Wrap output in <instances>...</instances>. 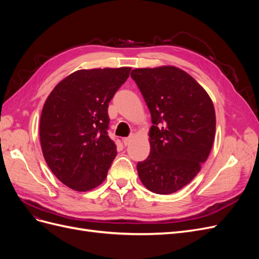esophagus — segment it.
<instances>
[{
  "mask_svg": "<svg viewBox=\"0 0 259 259\" xmlns=\"http://www.w3.org/2000/svg\"><path fill=\"white\" fill-rule=\"evenodd\" d=\"M132 139H133V137H126V138H124V139H123L124 145H125V146H128V145L131 144V142H132Z\"/></svg>",
  "mask_w": 259,
  "mask_h": 259,
  "instance_id": "1",
  "label": "esophagus"
}]
</instances>
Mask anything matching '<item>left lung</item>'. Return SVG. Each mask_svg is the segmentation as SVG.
<instances>
[{"label":"left lung","mask_w":259,"mask_h":259,"mask_svg":"<svg viewBox=\"0 0 259 259\" xmlns=\"http://www.w3.org/2000/svg\"><path fill=\"white\" fill-rule=\"evenodd\" d=\"M151 114L150 153L138 162V176L154 193L169 194L197 176L213 147L216 115L206 91L174 66L131 72Z\"/></svg>","instance_id":"8db88e82"}]
</instances>
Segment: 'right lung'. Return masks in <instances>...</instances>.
Listing matches in <instances>:
<instances>
[{"mask_svg": "<svg viewBox=\"0 0 259 259\" xmlns=\"http://www.w3.org/2000/svg\"><path fill=\"white\" fill-rule=\"evenodd\" d=\"M131 67L82 69L61 80L46 98L40 142L49 167L75 191L103 184L116 155L108 136V106Z\"/></svg>", "mask_w": 259, "mask_h": 259, "instance_id": "1", "label": "right lung"}]
</instances>
